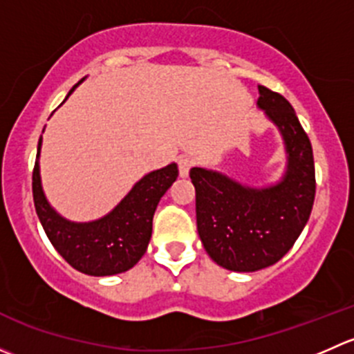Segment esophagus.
I'll use <instances>...</instances> for the list:
<instances>
[{
    "mask_svg": "<svg viewBox=\"0 0 354 354\" xmlns=\"http://www.w3.org/2000/svg\"><path fill=\"white\" fill-rule=\"evenodd\" d=\"M192 166H194V159L188 156H181L180 159H178V167H180V176L181 178H187L188 174H190V169Z\"/></svg>",
    "mask_w": 354,
    "mask_h": 354,
    "instance_id": "34e87169",
    "label": "esophagus"
}]
</instances>
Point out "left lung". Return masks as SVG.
I'll return each mask as SVG.
<instances>
[{
  "label": "left lung",
  "mask_w": 354,
  "mask_h": 354,
  "mask_svg": "<svg viewBox=\"0 0 354 354\" xmlns=\"http://www.w3.org/2000/svg\"><path fill=\"white\" fill-rule=\"evenodd\" d=\"M257 108L283 140L286 164L279 180L248 185L209 167L190 171L200 241L217 266L233 272H255L283 259L308 223L315 198L312 144L292 106L259 85Z\"/></svg>",
  "instance_id": "1"
}]
</instances>
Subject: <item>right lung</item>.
Instances as JSON below:
<instances>
[{"label": "right lung", "instance_id": "obj_1", "mask_svg": "<svg viewBox=\"0 0 354 354\" xmlns=\"http://www.w3.org/2000/svg\"><path fill=\"white\" fill-rule=\"evenodd\" d=\"M84 80L85 78H82L68 95ZM41 147L42 135L37 144L32 192L35 212L56 252L73 269L87 276H116L137 266L151 241L157 203L176 181L178 164L171 162L142 176L131 190L99 219L77 223L63 217L46 197L39 164Z\"/></svg>", "mask_w": 354, "mask_h": 354}]
</instances>
